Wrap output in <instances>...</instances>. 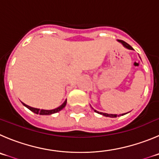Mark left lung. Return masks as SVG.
I'll return each instance as SVG.
<instances>
[{
	"instance_id": "1",
	"label": "left lung",
	"mask_w": 159,
	"mask_h": 159,
	"mask_svg": "<svg viewBox=\"0 0 159 159\" xmlns=\"http://www.w3.org/2000/svg\"><path fill=\"white\" fill-rule=\"evenodd\" d=\"M118 42L121 43V44H122V45L124 46L125 48H128V49H130V50H133V48H132V47L129 45V44H127L126 42H125V41H122V40H118ZM93 110H94V111H95V112H96V113L100 114V115H103V116H105V117H110V118H116V117L121 116V115H126V114H127V113L121 114V115H112V114H107V113H103V112H99V111H96V110H95V109H93Z\"/></svg>"
}]
</instances>
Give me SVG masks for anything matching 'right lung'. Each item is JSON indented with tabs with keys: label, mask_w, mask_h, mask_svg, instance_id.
<instances>
[{
	"label": "right lung",
	"mask_w": 159,
	"mask_h": 159,
	"mask_svg": "<svg viewBox=\"0 0 159 159\" xmlns=\"http://www.w3.org/2000/svg\"><path fill=\"white\" fill-rule=\"evenodd\" d=\"M22 103H23V105H24L26 107H27L28 109L30 110L32 112H34V113L37 114V115H52V114H55V113H57V112H59V111H61L62 109H63V107H65V106H66V100H65L64 103H63L62 105H60L59 107H58L55 108V109L53 110H43V109H38V108H34V107H30L28 106V105L25 104L24 103H23L22 102Z\"/></svg>",
	"instance_id": "right-lung-1"
}]
</instances>
